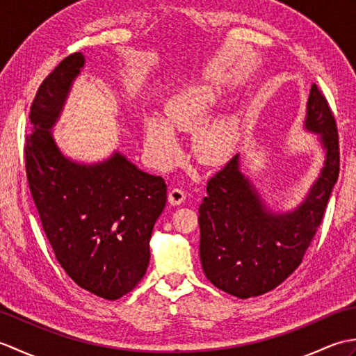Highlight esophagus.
<instances>
[{
    "instance_id": "esophagus-1",
    "label": "esophagus",
    "mask_w": 356,
    "mask_h": 356,
    "mask_svg": "<svg viewBox=\"0 0 356 356\" xmlns=\"http://www.w3.org/2000/svg\"><path fill=\"white\" fill-rule=\"evenodd\" d=\"M185 191L182 190V188H170V191H168V202L171 203V205H180V203H182L184 200H185Z\"/></svg>"
}]
</instances>
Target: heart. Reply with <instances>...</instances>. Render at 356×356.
I'll return each instance as SVG.
<instances>
[{"instance_id": "b5f03b06", "label": "heart", "mask_w": 356, "mask_h": 356, "mask_svg": "<svg viewBox=\"0 0 356 356\" xmlns=\"http://www.w3.org/2000/svg\"><path fill=\"white\" fill-rule=\"evenodd\" d=\"M218 101L211 86H195L170 99L165 105V120L148 116L143 120L145 145L157 163L170 165L177 157V142L172 130H193L207 119ZM238 136L237 120L220 116L202 125L194 134L193 148L203 163H222L231 156Z\"/></svg>"}]
</instances>
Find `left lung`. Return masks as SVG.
Returning <instances> with one entry per match:
<instances>
[{"mask_svg":"<svg viewBox=\"0 0 356 356\" xmlns=\"http://www.w3.org/2000/svg\"><path fill=\"white\" fill-rule=\"evenodd\" d=\"M305 125L320 133L326 162L307 199L292 213H269L238 171V156L208 180L199 208L200 261L209 282L234 297H259L282 284L300 266L323 222L339 174V143L335 116L316 84Z\"/></svg>","mask_w":356,"mask_h":356,"instance_id":"obj_1","label":"left lung"}]
</instances>
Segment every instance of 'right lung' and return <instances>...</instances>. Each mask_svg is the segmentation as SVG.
<instances>
[{
  "label": "right lung",
  "instance_id": "right-lung-1",
  "mask_svg": "<svg viewBox=\"0 0 356 356\" xmlns=\"http://www.w3.org/2000/svg\"><path fill=\"white\" fill-rule=\"evenodd\" d=\"M84 56L72 53L38 88L26 136V172L42 229L82 289L105 300L131 292L149 263L153 226L166 203V184L116 153L96 165L65 159L50 128L63 110Z\"/></svg>",
  "mask_w": 356,
  "mask_h": 356
}]
</instances>
